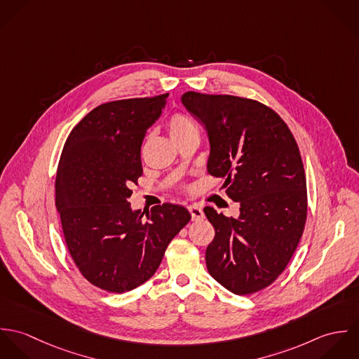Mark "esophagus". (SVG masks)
<instances>
[{
    "label": "esophagus",
    "instance_id": "esophagus-1",
    "mask_svg": "<svg viewBox=\"0 0 359 359\" xmlns=\"http://www.w3.org/2000/svg\"><path fill=\"white\" fill-rule=\"evenodd\" d=\"M188 210H189V212H191V215H192V219H194V221L202 219V218L205 217V214H203V210H202L199 205H189V207H188Z\"/></svg>",
    "mask_w": 359,
    "mask_h": 359
}]
</instances>
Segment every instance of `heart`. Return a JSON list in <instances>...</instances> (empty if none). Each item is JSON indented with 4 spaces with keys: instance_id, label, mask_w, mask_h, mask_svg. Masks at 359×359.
Wrapping results in <instances>:
<instances>
[{
    "instance_id": "obj_1",
    "label": "heart",
    "mask_w": 359,
    "mask_h": 359,
    "mask_svg": "<svg viewBox=\"0 0 359 359\" xmlns=\"http://www.w3.org/2000/svg\"><path fill=\"white\" fill-rule=\"evenodd\" d=\"M167 128H168V133H170V135L174 141H178L180 138H182L188 134L198 133V127L195 126V123L182 113L172 114L168 118Z\"/></svg>"
}]
</instances>
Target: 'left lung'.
<instances>
[{"mask_svg":"<svg viewBox=\"0 0 359 359\" xmlns=\"http://www.w3.org/2000/svg\"><path fill=\"white\" fill-rule=\"evenodd\" d=\"M184 106L207 130V171L225 178L239 218L205 207L215 236L205 250L210 275L246 296L273 283L294 255L307 221V181L297 142L264 103L188 91Z\"/></svg>","mask_w":359,"mask_h":359,"instance_id":"1","label":"left lung"}]
</instances>
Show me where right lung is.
<instances>
[{"label": "right lung", "mask_w": 359, "mask_h": 359, "mask_svg": "<svg viewBox=\"0 0 359 359\" xmlns=\"http://www.w3.org/2000/svg\"><path fill=\"white\" fill-rule=\"evenodd\" d=\"M168 94L106 102L70 131L59 158L55 205L67 250L94 286L124 293L154 276L174 236L189 222L182 205L133 211L142 175L141 147Z\"/></svg>", "instance_id": "1"}]
</instances>
